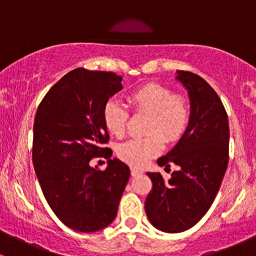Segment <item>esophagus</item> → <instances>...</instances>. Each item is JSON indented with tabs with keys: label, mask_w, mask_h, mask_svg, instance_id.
Segmentation results:
<instances>
[{
	"label": "esophagus",
	"mask_w": 256,
	"mask_h": 256,
	"mask_svg": "<svg viewBox=\"0 0 256 256\" xmlns=\"http://www.w3.org/2000/svg\"><path fill=\"white\" fill-rule=\"evenodd\" d=\"M142 174V171H141V170L136 168V167H132V168H131V174H132V176H138V174Z\"/></svg>",
	"instance_id": "esophagus-1"
}]
</instances>
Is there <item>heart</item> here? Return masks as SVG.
<instances>
[{"label":"heart","mask_w":256,"mask_h":256,"mask_svg":"<svg viewBox=\"0 0 256 256\" xmlns=\"http://www.w3.org/2000/svg\"><path fill=\"white\" fill-rule=\"evenodd\" d=\"M128 100L134 112L148 116L144 132L150 135L120 144L116 154L126 164L141 167L162 151L164 140L174 142L183 135L190 121V106L168 86L157 82H150L134 90ZM128 118V112L118 100L112 99L104 105L102 122L112 135L124 136Z\"/></svg>","instance_id":"1"}]
</instances>
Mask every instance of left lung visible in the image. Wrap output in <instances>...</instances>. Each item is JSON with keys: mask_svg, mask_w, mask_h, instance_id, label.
<instances>
[{"mask_svg": "<svg viewBox=\"0 0 256 256\" xmlns=\"http://www.w3.org/2000/svg\"><path fill=\"white\" fill-rule=\"evenodd\" d=\"M176 79L190 99V121L171 151L157 160L158 166H178L171 178L147 172L152 190L144 202L150 223L164 233L192 228L210 208L229 158V122L213 88L197 74L177 70Z\"/></svg>", "mask_w": 256, "mask_h": 256, "instance_id": "obj_1", "label": "left lung"}]
</instances>
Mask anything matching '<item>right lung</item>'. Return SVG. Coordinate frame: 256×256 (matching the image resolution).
<instances>
[{"label": "right lung", "mask_w": 256, "mask_h": 256, "mask_svg": "<svg viewBox=\"0 0 256 256\" xmlns=\"http://www.w3.org/2000/svg\"><path fill=\"white\" fill-rule=\"evenodd\" d=\"M112 72L76 68L53 85L33 125V166L49 207L70 229L94 233L112 223L130 178L128 164L110 158L105 172L90 160L112 150L102 109L122 89Z\"/></svg>", "instance_id": "right-lung-1"}]
</instances>
